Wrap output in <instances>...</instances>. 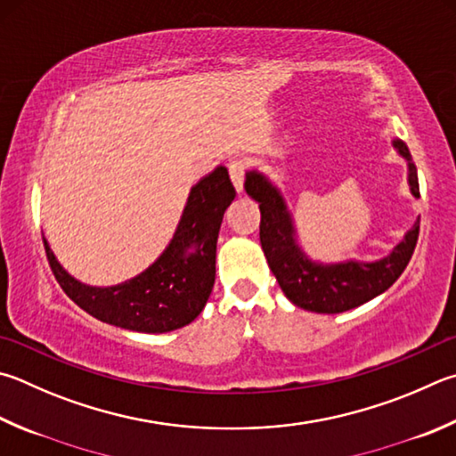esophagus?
Listing matches in <instances>:
<instances>
[{
    "instance_id": "34e87169",
    "label": "esophagus",
    "mask_w": 456,
    "mask_h": 456,
    "mask_svg": "<svg viewBox=\"0 0 456 456\" xmlns=\"http://www.w3.org/2000/svg\"><path fill=\"white\" fill-rule=\"evenodd\" d=\"M245 171H247V165H245L243 159L229 161V175H231V181H233V185H235L237 191H243Z\"/></svg>"
}]
</instances>
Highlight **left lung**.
I'll use <instances>...</instances> for the list:
<instances>
[{
    "label": "left lung",
    "mask_w": 456,
    "mask_h": 456,
    "mask_svg": "<svg viewBox=\"0 0 456 456\" xmlns=\"http://www.w3.org/2000/svg\"><path fill=\"white\" fill-rule=\"evenodd\" d=\"M395 147L409 161V185L412 195L420 197L417 167L412 163L409 147L401 139H396ZM245 191L259 203L261 247L273 275L287 299L301 309L330 314L354 309L375 299L401 277L417 247L419 221L395 247V251L380 261H346L338 265L313 263L295 243L293 223L277 189L261 173L249 171L245 177Z\"/></svg>",
    "instance_id": "8db88e82"
}]
</instances>
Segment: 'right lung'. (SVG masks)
Returning a JSON list of instances; mask_svg holds the SVG:
<instances>
[{
	"mask_svg": "<svg viewBox=\"0 0 456 456\" xmlns=\"http://www.w3.org/2000/svg\"><path fill=\"white\" fill-rule=\"evenodd\" d=\"M235 200L225 167H217L191 189L171 243L151 267L115 287H89L65 273L44 239L49 267L65 295L110 325L167 333L185 327L205 307L215 283V251L223 215Z\"/></svg>",
	"mask_w": 456,
	"mask_h": 456,
	"instance_id": "obj_1",
	"label": "right lung"
}]
</instances>
